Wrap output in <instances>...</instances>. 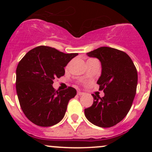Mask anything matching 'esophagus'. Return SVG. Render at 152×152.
I'll list each match as a JSON object with an SVG mask.
<instances>
[{"instance_id":"obj_1","label":"esophagus","mask_w":152,"mask_h":152,"mask_svg":"<svg viewBox=\"0 0 152 152\" xmlns=\"http://www.w3.org/2000/svg\"><path fill=\"white\" fill-rule=\"evenodd\" d=\"M77 94L79 95V96H82V95L84 94V93H82V92L81 91H77Z\"/></svg>"}]
</instances>
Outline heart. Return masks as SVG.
I'll use <instances>...</instances> for the list:
<instances>
[{
  "label": "heart",
  "instance_id": "obj_1",
  "mask_svg": "<svg viewBox=\"0 0 152 152\" xmlns=\"http://www.w3.org/2000/svg\"><path fill=\"white\" fill-rule=\"evenodd\" d=\"M89 60H90V59H89Z\"/></svg>",
  "mask_w": 152,
  "mask_h": 152
}]
</instances>
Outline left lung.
<instances>
[{"label":"left lung","mask_w":152,"mask_h":152,"mask_svg":"<svg viewBox=\"0 0 152 152\" xmlns=\"http://www.w3.org/2000/svg\"><path fill=\"white\" fill-rule=\"evenodd\" d=\"M99 59L102 74L98 80L104 96L93 94L91 107L85 109L87 120L99 127H111L121 121L129 111L136 94L137 72L125 52L110 47H100L87 53Z\"/></svg>","instance_id":"1"}]
</instances>
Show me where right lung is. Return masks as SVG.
<instances>
[{"label": "right lung", "mask_w": 152, "mask_h": 152, "mask_svg": "<svg viewBox=\"0 0 152 152\" xmlns=\"http://www.w3.org/2000/svg\"><path fill=\"white\" fill-rule=\"evenodd\" d=\"M78 53H65L41 45L29 50L18 63L16 90L23 112L30 121L39 126H51L65 116L76 89L55 91L56 78L65 75V67Z\"/></svg>", "instance_id": "right-lung-1"}]
</instances>
